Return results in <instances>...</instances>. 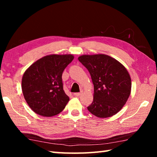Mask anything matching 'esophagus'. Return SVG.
Returning <instances> with one entry per match:
<instances>
[{
  "mask_svg": "<svg viewBox=\"0 0 157 157\" xmlns=\"http://www.w3.org/2000/svg\"><path fill=\"white\" fill-rule=\"evenodd\" d=\"M81 94H82L81 92H79V93H75V94H74V95H75V96H76V97H79V95H81Z\"/></svg>",
  "mask_w": 157,
  "mask_h": 157,
  "instance_id": "34e87169",
  "label": "esophagus"
}]
</instances>
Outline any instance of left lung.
I'll use <instances>...</instances> for the list:
<instances>
[{"instance_id":"left-lung-1","label":"left lung","mask_w":157,"mask_h":157,"mask_svg":"<svg viewBox=\"0 0 157 157\" xmlns=\"http://www.w3.org/2000/svg\"><path fill=\"white\" fill-rule=\"evenodd\" d=\"M79 62L87 68L94 86V101L87 109L98 118L115 115L130 95L131 78L127 69L106 55H82Z\"/></svg>"}]
</instances>
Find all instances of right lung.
I'll use <instances>...</instances> for the list:
<instances>
[{"instance_id": "1", "label": "right lung", "mask_w": 157, "mask_h": 157, "mask_svg": "<svg viewBox=\"0 0 157 157\" xmlns=\"http://www.w3.org/2000/svg\"><path fill=\"white\" fill-rule=\"evenodd\" d=\"M73 59L72 55H48L33 63L23 74V96L36 113L53 116L65 108L69 98L63 91L62 77Z\"/></svg>"}]
</instances>
